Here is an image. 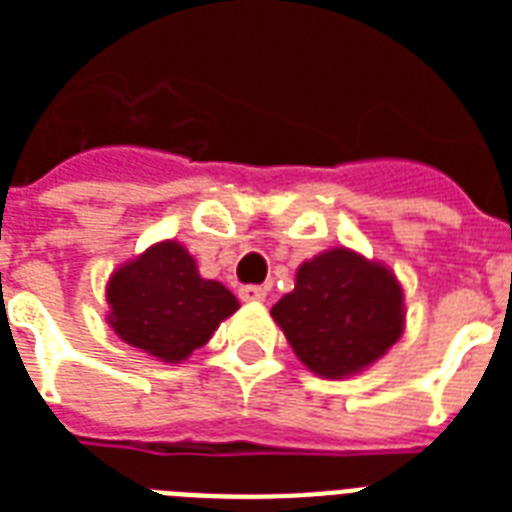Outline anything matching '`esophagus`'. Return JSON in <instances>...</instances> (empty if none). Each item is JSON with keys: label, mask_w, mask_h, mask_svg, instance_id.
<instances>
[{"label": "esophagus", "mask_w": 512, "mask_h": 512, "mask_svg": "<svg viewBox=\"0 0 512 512\" xmlns=\"http://www.w3.org/2000/svg\"><path fill=\"white\" fill-rule=\"evenodd\" d=\"M265 295H268V289L260 287V284H247V287L239 289V297L244 303H263Z\"/></svg>", "instance_id": "esophagus-1"}]
</instances>
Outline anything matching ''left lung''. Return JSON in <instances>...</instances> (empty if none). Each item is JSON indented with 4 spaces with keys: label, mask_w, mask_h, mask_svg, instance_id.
<instances>
[{
    "label": "left lung",
    "mask_w": 512,
    "mask_h": 512,
    "mask_svg": "<svg viewBox=\"0 0 512 512\" xmlns=\"http://www.w3.org/2000/svg\"><path fill=\"white\" fill-rule=\"evenodd\" d=\"M271 316L311 372L340 380L393 348L404 332V292L390 268L335 247L297 268L295 289Z\"/></svg>",
    "instance_id": "obj_1"
}]
</instances>
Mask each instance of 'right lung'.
I'll use <instances>...</instances> for the list:
<instances>
[{"label":"right lung","mask_w":512,"mask_h":512,"mask_svg":"<svg viewBox=\"0 0 512 512\" xmlns=\"http://www.w3.org/2000/svg\"><path fill=\"white\" fill-rule=\"evenodd\" d=\"M106 300L116 335L167 364H180L207 345L220 321L239 311V300L220 281L201 279L191 252L177 241H159L119 265Z\"/></svg>","instance_id":"add662e5"}]
</instances>
